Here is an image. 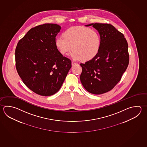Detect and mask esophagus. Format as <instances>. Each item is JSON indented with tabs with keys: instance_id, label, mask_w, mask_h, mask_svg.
<instances>
[{
	"instance_id": "obj_1",
	"label": "esophagus",
	"mask_w": 147,
	"mask_h": 147,
	"mask_svg": "<svg viewBox=\"0 0 147 147\" xmlns=\"http://www.w3.org/2000/svg\"><path fill=\"white\" fill-rule=\"evenodd\" d=\"M77 64V63H76L75 62H72V67H74V66H75Z\"/></svg>"
}]
</instances>
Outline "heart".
Returning <instances> with one entry per match:
<instances>
[{
    "label": "heart",
    "mask_w": 147,
    "mask_h": 147,
    "mask_svg": "<svg viewBox=\"0 0 147 147\" xmlns=\"http://www.w3.org/2000/svg\"><path fill=\"white\" fill-rule=\"evenodd\" d=\"M62 36L63 39L58 38L55 41V47L62 55H67L72 48L73 58L86 62L94 58L100 50V35L90 28L71 27L64 31Z\"/></svg>",
    "instance_id": "heart-1"
}]
</instances>
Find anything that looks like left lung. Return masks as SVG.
I'll return each instance as SVG.
<instances>
[{
  "label": "left lung",
  "mask_w": 147,
  "mask_h": 147,
  "mask_svg": "<svg viewBox=\"0 0 147 147\" xmlns=\"http://www.w3.org/2000/svg\"><path fill=\"white\" fill-rule=\"evenodd\" d=\"M100 34L101 43L94 58L80 63V80L87 92L102 94L111 90L121 80L129 63L128 44L124 35L113 25L92 23Z\"/></svg>",
  "instance_id": "8db88e82"
}]
</instances>
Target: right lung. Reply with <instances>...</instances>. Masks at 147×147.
Wrapping results in <instances>:
<instances>
[{"label":"right lung","instance_id":"obj_1","mask_svg":"<svg viewBox=\"0 0 147 147\" xmlns=\"http://www.w3.org/2000/svg\"><path fill=\"white\" fill-rule=\"evenodd\" d=\"M60 30V25L51 23L32 28L16 49L18 74L28 88L40 96L58 92L72 67L71 61L55 47V36Z\"/></svg>","mask_w":147,"mask_h":147}]
</instances>
